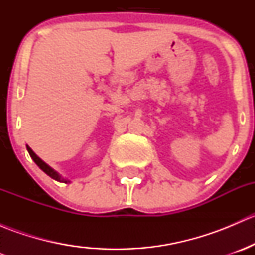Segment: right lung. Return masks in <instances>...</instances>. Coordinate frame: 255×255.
<instances>
[{"label": "right lung", "instance_id": "add662e5", "mask_svg": "<svg viewBox=\"0 0 255 255\" xmlns=\"http://www.w3.org/2000/svg\"><path fill=\"white\" fill-rule=\"evenodd\" d=\"M27 150H28V153H29L30 158H32L33 160H34V163L37 164V165L39 166V168L42 169V170L44 171V173L47 174V175L50 176L51 179L56 180V181H59V182H65V184H68V182H70V180L65 179V177H63V176L60 175V174L58 173V171H55L53 168H50V166H49L47 163H44V161H43L42 159H40L39 156H38L37 154H35L34 151H33L32 149H30L28 145H27Z\"/></svg>", "mask_w": 255, "mask_h": 255}]
</instances>
